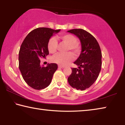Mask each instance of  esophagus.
Returning a JSON list of instances; mask_svg holds the SVG:
<instances>
[{
  "label": "esophagus",
  "instance_id": "1",
  "mask_svg": "<svg viewBox=\"0 0 125 125\" xmlns=\"http://www.w3.org/2000/svg\"><path fill=\"white\" fill-rule=\"evenodd\" d=\"M58 67L60 68H65L64 66H62V65H58Z\"/></svg>",
  "mask_w": 125,
  "mask_h": 125
}]
</instances>
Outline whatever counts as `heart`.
Listing matches in <instances>:
<instances>
[{
	"mask_svg": "<svg viewBox=\"0 0 125 125\" xmlns=\"http://www.w3.org/2000/svg\"><path fill=\"white\" fill-rule=\"evenodd\" d=\"M60 39L63 42L68 45V50H70L73 54H78L80 52V48L77 43V40L75 36L71 34H65L61 36ZM57 41L55 37H51L48 42L47 47L49 52L54 53L57 48ZM73 55L71 53H58L52 58V62L61 65H65L73 61Z\"/></svg>",
	"mask_w": 125,
	"mask_h": 125,
	"instance_id": "heart-1",
	"label": "heart"
}]
</instances>
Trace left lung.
Here are the masks:
<instances>
[{
	"mask_svg": "<svg viewBox=\"0 0 125 125\" xmlns=\"http://www.w3.org/2000/svg\"><path fill=\"white\" fill-rule=\"evenodd\" d=\"M79 39L81 52L74 63L78 68L72 69L68 82L72 87L84 90L89 88L98 78L101 71V50L98 41L93 36L84 30L72 29L67 31Z\"/></svg>",
	"mask_w": 125,
	"mask_h": 125,
	"instance_id": "left-lung-1",
	"label": "left lung"
}]
</instances>
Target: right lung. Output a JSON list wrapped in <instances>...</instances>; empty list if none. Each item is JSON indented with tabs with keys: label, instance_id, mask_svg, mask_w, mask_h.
<instances>
[{
	"label": "right lung",
	"instance_id": "add662e5",
	"mask_svg": "<svg viewBox=\"0 0 125 125\" xmlns=\"http://www.w3.org/2000/svg\"><path fill=\"white\" fill-rule=\"evenodd\" d=\"M61 30L39 27L25 37L19 53V67L25 82L35 89L41 90L50 85L54 73L57 69L56 63L40 64V58L49 54L47 45L53 35Z\"/></svg>",
	"mask_w": 125,
	"mask_h": 125
}]
</instances>
